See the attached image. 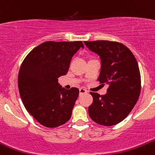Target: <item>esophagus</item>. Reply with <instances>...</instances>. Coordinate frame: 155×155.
<instances>
[{"label":"esophagus","mask_w":155,"mask_h":155,"mask_svg":"<svg viewBox=\"0 0 155 155\" xmlns=\"http://www.w3.org/2000/svg\"><path fill=\"white\" fill-rule=\"evenodd\" d=\"M85 93H87V90L85 89V88H79V94H85Z\"/></svg>","instance_id":"esophagus-1"}]
</instances>
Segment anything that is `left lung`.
<instances>
[{
  "label": "left lung",
  "mask_w": 155,
  "mask_h": 155,
  "mask_svg": "<svg viewBox=\"0 0 155 155\" xmlns=\"http://www.w3.org/2000/svg\"><path fill=\"white\" fill-rule=\"evenodd\" d=\"M84 43L100 56L98 81L109 85L103 95L90 92L93 102L88 107L89 117L100 125H116L127 117L139 99L141 76L137 61L131 51L120 42L99 40Z\"/></svg>",
  "instance_id": "1"
}]
</instances>
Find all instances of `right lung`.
I'll return each instance as SVG.
<instances>
[{
	"mask_svg": "<svg viewBox=\"0 0 155 155\" xmlns=\"http://www.w3.org/2000/svg\"><path fill=\"white\" fill-rule=\"evenodd\" d=\"M84 45L81 41L42 43L33 48L21 64L19 94L25 109L44 127L55 128L70 119L79 96L77 88H62L58 78L67 73L73 55Z\"/></svg>",
	"mask_w": 155,
	"mask_h": 155,
	"instance_id": "obj_1",
	"label": "right lung"
}]
</instances>
